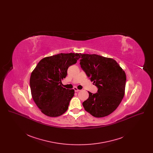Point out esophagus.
I'll return each instance as SVG.
<instances>
[{
	"label": "esophagus",
	"mask_w": 153,
	"mask_h": 153,
	"mask_svg": "<svg viewBox=\"0 0 153 153\" xmlns=\"http://www.w3.org/2000/svg\"><path fill=\"white\" fill-rule=\"evenodd\" d=\"M73 89H74V91H75V92H79L80 91V89H78L77 87L73 88Z\"/></svg>",
	"instance_id": "1"
}]
</instances>
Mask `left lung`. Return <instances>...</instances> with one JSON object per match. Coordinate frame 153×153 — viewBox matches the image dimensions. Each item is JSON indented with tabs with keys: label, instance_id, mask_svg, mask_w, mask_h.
<instances>
[{
	"label": "left lung",
	"instance_id": "obj_1",
	"mask_svg": "<svg viewBox=\"0 0 153 153\" xmlns=\"http://www.w3.org/2000/svg\"><path fill=\"white\" fill-rule=\"evenodd\" d=\"M82 69L97 88L89 92L82 102L85 110L96 117L109 115L122 102L125 92L126 76L123 69L112 58L97 54H80Z\"/></svg>",
	"mask_w": 153,
	"mask_h": 153
}]
</instances>
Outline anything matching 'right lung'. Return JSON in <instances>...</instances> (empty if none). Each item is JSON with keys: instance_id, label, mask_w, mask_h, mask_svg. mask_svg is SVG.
Segmentation results:
<instances>
[{"instance_id": "right-lung-1", "label": "right lung", "mask_w": 153, "mask_h": 153, "mask_svg": "<svg viewBox=\"0 0 153 153\" xmlns=\"http://www.w3.org/2000/svg\"><path fill=\"white\" fill-rule=\"evenodd\" d=\"M80 58L79 53H60L42 59L32 72L30 85L32 97L45 115L59 117L68 108L74 89L62 87L67 70Z\"/></svg>"}]
</instances>
